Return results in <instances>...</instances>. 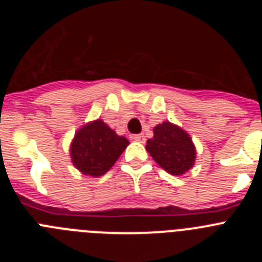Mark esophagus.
<instances>
[{
  "label": "esophagus",
  "instance_id": "esophagus-1",
  "mask_svg": "<svg viewBox=\"0 0 262 262\" xmlns=\"http://www.w3.org/2000/svg\"><path fill=\"white\" fill-rule=\"evenodd\" d=\"M134 140V142H139V143H144L145 140V136L143 135V134H139V135H134L133 138H131Z\"/></svg>",
  "mask_w": 262,
  "mask_h": 262
}]
</instances>
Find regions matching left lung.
<instances>
[{
    "label": "left lung",
    "instance_id": "8db88e82",
    "mask_svg": "<svg viewBox=\"0 0 262 262\" xmlns=\"http://www.w3.org/2000/svg\"><path fill=\"white\" fill-rule=\"evenodd\" d=\"M145 149L172 176L185 174L195 164L196 149L191 136L168 120L154 127V138L148 139Z\"/></svg>",
    "mask_w": 262,
    "mask_h": 262
}]
</instances>
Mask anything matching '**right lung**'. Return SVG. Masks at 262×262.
I'll list each match as a JSON object with an SVG mask.
<instances>
[{
  "mask_svg": "<svg viewBox=\"0 0 262 262\" xmlns=\"http://www.w3.org/2000/svg\"><path fill=\"white\" fill-rule=\"evenodd\" d=\"M129 142L117 135L102 119L88 122L76 131L69 155L72 164L82 174L101 177L117 163Z\"/></svg>",
  "mask_w": 262,
  "mask_h": 262,
  "instance_id": "1",
  "label": "right lung"
}]
</instances>
